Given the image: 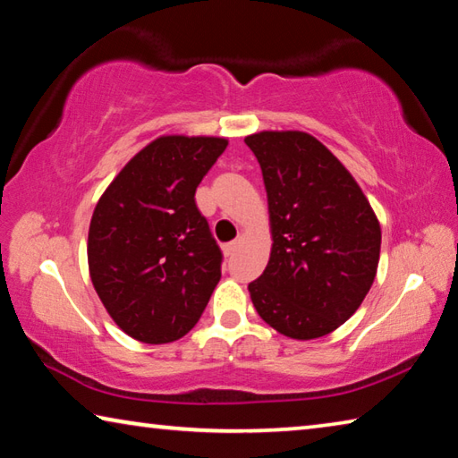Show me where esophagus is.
I'll list each match as a JSON object with an SVG mask.
<instances>
[{"mask_svg": "<svg viewBox=\"0 0 458 458\" xmlns=\"http://www.w3.org/2000/svg\"><path fill=\"white\" fill-rule=\"evenodd\" d=\"M238 244H240V240H234V242H230V244H226L224 246V254H226V257H232V254L236 252V248H238Z\"/></svg>", "mask_w": 458, "mask_h": 458, "instance_id": "34e87169", "label": "esophagus"}]
</instances>
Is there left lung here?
Here are the masks:
<instances>
[{
	"label": "left lung",
	"instance_id": "8db88e82",
	"mask_svg": "<svg viewBox=\"0 0 458 458\" xmlns=\"http://www.w3.org/2000/svg\"><path fill=\"white\" fill-rule=\"evenodd\" d=\"M244 143L265 180L270 259L248 284L262 321L317 339L358 311L376 278L382 228L358 182L303 131H260Z\"/></svg>",
	"mask_w": 458,
	"mask_h": 458
}]
</instances>
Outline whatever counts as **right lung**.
<instances>
[{"label": "right lung", "mask_w": 458, "mask_h": 458, "mask_svg": "<svg viewBox=\"0 0 458 458\" xmlns=\"http://www.w3.org/2000/svg\"><path fill=\"white\" fill-rule=\"evenodd\" d=\"M226 145L224 137H157L100 196L89 228L90 281L129 337L172 344L204 313L222 252L193 196Z\"/></svg>", "instance_id": "obj_1"}]
</instances>
